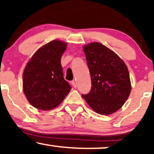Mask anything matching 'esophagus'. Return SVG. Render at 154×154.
<instances>
[{"label":"esophagus","instance_id":"esophagus-1","mask_svg":"<svg viewBox=\"0 0 154 154\" xmlns=\"http://www.w3.org/2000/svg\"><path fill=\"white\" fill-rule=\"evenodd\" d=\"M71 83H72V85H73V87H74V88H77V84H76V82H75V80L72 81V82H71Z\"/></svg>","mask_w":154,"mask_h":154}]
</instances>
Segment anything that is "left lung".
I'll return each instance as SVG.
<instances>
[{
  "label": "left lung",
  "instance_id": "obj_1",
  "mask_svg": "<svg viewBox=\"0 0 154 154\" xmlns=\"http://www.w3.org/2000/svg\"><path fill=\"white\" fill-rule=\"evenodd\" d=\"M91 77V90L82 95L98 114L108 115L123 106L131 91L130 74L125 62L100 43L83 47Z\"/></svg>",
  "mask_w": 154,
  "mask_h": 154
}]
</instances>
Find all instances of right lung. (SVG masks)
<instances>
[{"mask_svg": "<svg viewBox=\"0 0 154 154\" xmlns=\"http://www.w3.org/2000/svg\"><path fill=\"white\" fill-rule=\"evenodd\" d=\"M66 48V43L53 40L37 51L24 69L23 91L28 101L37 109H54L71 90L63 78L61 64Z\"/></svg>", "mask_w": 154, "mask_h": 154, "instance_id": "right-lung-1", "label": "right lung"}]
</instances>
